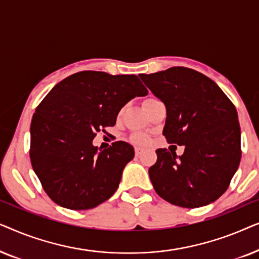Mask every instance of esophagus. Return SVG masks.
I'll list each match as a JSON object with an SVG mask.
<instances>
[{
	"label": "esophagus",
	"instance_id": "esophagus-1",
	"mask_svg": "<svg viewBox=\"0 0 259 259\" xmlns=\"http://www.w3.org/2000/svg\"><path fill=\"white\" fill-rule=\"evenodd\" d=\"M143 148H140V147H136V155L137 157H140L141 155V153H143Z\"/></svg>",
	"mask_w": 259,
	"mask_h": 259
}]
</instances>
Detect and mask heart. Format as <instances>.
Here are the masks:
<instances>
[{
  "mask_svg": "<svg viewBox=\"0 0 259 259\" xmlns=\"http://www.w3.org/2000/svg\"><path fill=\"white\" fill-rule=\"evenodd\" d=\"M133 141H136V143H144V141H146V137L144 134H136V136H133Z\"/></svg>",
  "mask_w": 259,
  "mask_h": 259,
  "instance_id": "obj_1",
  "label": "heart"
}]
</instances>
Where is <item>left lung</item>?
<instances>
[{
    "mask_svg": "<svg viewBox=\"0 0 259 259\" xmlns=\"http://www.w3.org/2000/svg\"><path fill=\"white\" fill-rule=\"evenodd\" d=\"M140 79L164 102L162 134L185 146L183 155L158 148L148 169L159 196L177 206L211 204L228 190L240 161V127L235 106L221 87L197 70L172 67Z\"/></svg>",
    "mask_w": 259,
    "mask_h": 259,
    "instance_id": "obj_1",
    "label": "left lung"
}]
</instances>
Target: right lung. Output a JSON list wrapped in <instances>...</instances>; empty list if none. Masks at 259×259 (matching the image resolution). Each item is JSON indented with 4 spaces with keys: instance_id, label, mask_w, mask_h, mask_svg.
<instances>
[{
    "instance_id": "1",
    "label": "right lung",
    "mask_w": 259,
    "mask_h": 259,
    "mask_svg": "<svg viewBox=\"0 0 259 259\" xmlns=\"http://www.w3.org/2000/svg\"><path fill=\"white\" fill-rule=\"evenodd\" d=\"M147 93L137 75L84 70L46 95L31 119L30 161L53 201L69 210H90L114 194L134 148L115 141L101 151L93 139L115 125L127 102Z\"/></svg>"
}]
</instances>
